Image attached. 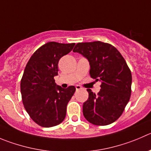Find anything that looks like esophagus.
<instances>
[{"instance_id":"esophagus-1","label":"esophagus","mask_w":151,"mask_h":151,"mask_svg":"<svg viewBox=\"0 0 151 151\" xmlns=\"http://www.w3.org/2000/svg\"><path fill=\"white\" fill-rule=\"evenodd\" d=\"M76 90H81V86H79V85H76Z\"/></svg>"}]
</instances>
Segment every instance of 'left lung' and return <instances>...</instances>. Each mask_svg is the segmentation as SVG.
Segmentation results:
<instances>
[{
    "label": "left lung",
    "instance_id": "1",
    "mask_svg": "<svg viewBox=\"0 0 151 151\" xmlns=\"http://www.w3.org/2000/svg\"><path fill=\"white\" fill-rule=\"evenodd\" d=\"M87 58L90 75L101 81L97 95L87 89L88 99L83 104V114L95 125H107L120 117L130 100L132 75L117 49L101 41L78 43L73 50Z\"/></svg>",
    "mask_w": 151,
    "mask_h": 151
}]
</instances>
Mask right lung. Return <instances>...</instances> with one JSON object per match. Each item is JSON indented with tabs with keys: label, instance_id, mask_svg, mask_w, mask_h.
<instances>
[{
	"label": "right lung",
	"instance_id": "right-lung-1",
	"mask_svg": "<svg viewBox=\"0 0 151 151\" xmlns=\"http://www.w3.org/2000/svg\"><path fill=\"white\" fill-rule=\"evenodd\" d=\"M75 44L49 42L36 50L29 60L21 81V93L30 118L44 127L64 121L67 105L76 91L74 86L64 89L55 82L58 61L73 50Z\"/></svg>",
	"mask_w": 151,
	"mask_h": 151
}]
</instances>
